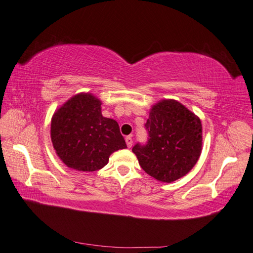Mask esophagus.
I'll return each instance as SVG.
<instances>
[{
    "label": "esophagus",
    "instance_id": "34e87169",
    "mask_svg": "<svg viewBox=\"0 0 253 253\" xmlns=\"http://www.w3.org/2000/svg\"><path fill=\"white\" fill-rule=\"evenodd\" d=\"M126 144H127L128 148H131V146H132V138H131V136L126 137Z\"/></svg>",
    "mask_w": 253,
    "mask_h": 253
}]
</instances>
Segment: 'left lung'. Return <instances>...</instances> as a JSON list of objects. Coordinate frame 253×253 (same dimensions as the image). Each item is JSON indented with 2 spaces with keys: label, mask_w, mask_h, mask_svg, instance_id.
I'll list each match as a JSON object with an SVG mask.
<instances>
[{
  "label": "left lung",
  "mask_w": 253,
  "mask_h": 253,
  "mask_svg": "<svg viewBox=\"0 0 253 253\" xmlns=\"http://www.w3.org/2000/svg\"><path fill=\"white\" fill-rule=\"evenodd\" d=\"M144 128L148 140L137 142L132 152L147 174L170 182L195 166L201 153L202 125L179 102L164 100L155 104Z\"/></svg>",
  "instance_id": "1"
}]
</instances>
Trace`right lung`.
<instances>
[{"label": "right lung", "instance_id": "1", "mask_svg": "<svg viewBox=\"0 0 253 253\" xmlns=\"http://www.w3.org/2000/svg\"><path fill=\"white\" fill-rule=\"evenodd\" d=\"M51 139L68 168L94 171L110 155L127 148L116 121L102 116L101 102L88 93L73 96L52 118Z\"/></svg>", "mask_w": 253, "mask_h": 253}]
</instances>
